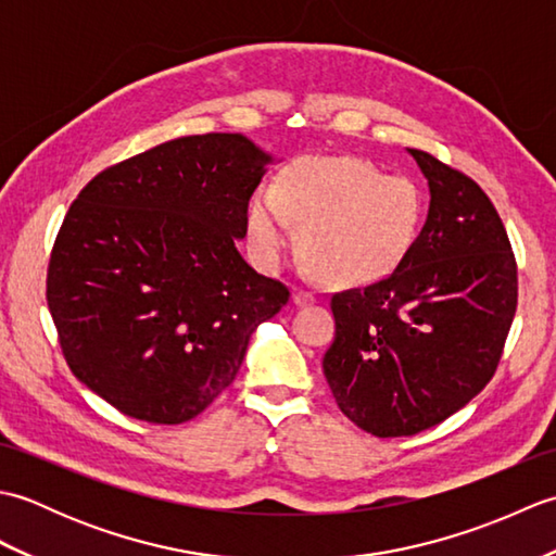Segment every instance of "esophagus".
Returning <instances> with one entry per match:
<instances>
[{"mask_svg": "<svg viewBox=\"0 0 556 556\" xmlns=\"http://www.w3.org/2000/svg\"><path fill=\"white\" fill-rule=\"evenodd\" d=\"M291 299H293V303H299V305H303V303H313V301H315V293H313V291H308V289H293Z\"/></svg>", "mask_w": 556, "mask_h": 556, "instance_id": "obj_1", "label": "esophagus"}]
</instances>
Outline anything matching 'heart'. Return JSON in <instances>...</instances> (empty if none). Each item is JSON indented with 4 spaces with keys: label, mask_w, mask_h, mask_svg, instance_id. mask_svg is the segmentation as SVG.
Returning <instances> with one entry per match:
<instances>
[{
    "label": "heart",
    "mask_w": 556,
    "mask_h": 556,
    "mask_svg": "<svg viewBox=\"0 0 556 556\" xmlns=\"http://www.w3.org/2000/svg\"><path fill=\"white\" fill-rule=\"evenodd\" d=\"M303 227V255L344 285L392 271L422 222V195L406 176H384L361 157H303L281 174L279 191L260 188L248 207L255 253L275 260Z\"/></svg>",
    "instance_id": "obj_1"
}]
</instances>
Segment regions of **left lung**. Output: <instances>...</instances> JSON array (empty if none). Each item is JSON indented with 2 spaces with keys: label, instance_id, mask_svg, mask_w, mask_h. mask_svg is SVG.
I'll list each match as a JSON object with an SVG mask.
<instances>
[{
  "label": "left lung",
  "instance_id": "left-lung-1",
  "mask_svg": "<svg viewBox=\"0 0 556 556\" xmlns=\"http://www.w3.org/2000/svg\"><path fill=\"white\" fill-rule=\"evenodd\" d=\"M408 152L430 186L428 219L392 275L334 293L323 358L337 406L375 437L418 434L480 394L518 301L516 257L488 193L430 152Z\"/></svg>",
  "mask_w": 556,
  "mask_h": 556
}]
</instances>
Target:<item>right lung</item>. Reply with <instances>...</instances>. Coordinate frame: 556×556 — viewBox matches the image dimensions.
Segmentation results:
<instances>
[{
	"label": "right lung",
	"instance_id": "obj_1",
	"mask_svg": "<svg viewBox=\"0 0 556 556\" xmlns=\"http://www.w3.org/2000/svg\"><path fill=\"white\" fill-rule=\"evenodd\" d=\"M269 162L241 134L186 136L100 172L71 203L47 305L71 372L124 416L195 418L289 301L236 248Z\"/></svg>",
	"mask_w": 556,
	"mask_h": 556
}]
</instances>
